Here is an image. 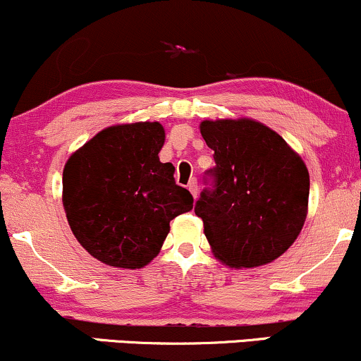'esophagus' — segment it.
<instances>
[{
	"label": "esophagus",
	"instance_id": "1",
	"mask_svg": "<svg viewBox=\"0 0 361 361\" xmlns=\"http://www.w3.org/2000/svg\"><path fill=\"white\" fill-rule=\"evenodd\" d=\"M188 190H190V193H192V197L197 198V195H198V185H197V181H195V180L190 181V183H188Z\"/></svg>",
	"mask_w": 361,
	"mask_h": 361
}]
</instances>
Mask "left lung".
<instances>
[{"instance_id": "8db88e82", "label": "left lung", "mask_w": 361, "mask_h": 361, "mask_svg": "<svg viewBox=\"0 0 361 361\" xmlns=\"http://www.w3.org/2000/svg\"><path fill=\"white\" fill-rule=\"evenodd\" d=\"M214 151L195 214L214 255L229 267H259L292 246L307 215L309 171L276 132L255 120H205Z\"/></svg>"}]
</instances>
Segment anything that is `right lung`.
Masks as SVG:
<instances>
[{
    "label": "right lung",
    "mask_w": 361,
    "mask_h": 361,
    "mask_svg": "<svg viewBox=\"0 0 361 361\" xmlns=\"http://www.w3.org/2000/svg\"><path fill=\"white\" fill-rule=\"evenodd\" d=\"M164 128L137 122L102 130L69 157L62 202L73 234L102 263L140 268L159 252L169 222L193 209L176 185L175 166L161 163Z\"/></svg>",
    "instance_id": "1"
}]
</instances>
